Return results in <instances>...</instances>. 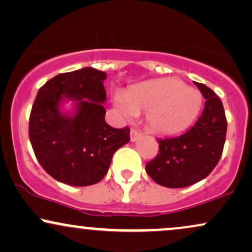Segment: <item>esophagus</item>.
<instances>
[{
	"instance_id": "esophagus-1",
	"label": "esophagus",
	"mask_w": 252,
	"mask_h": 252,
	"mask_svg": "<svg viewBox=\"0 0 252 252\" xmlns=\"http://www.w3.org/2000/svg\"><path fill=\"white\" fill-rule=\"evenodd\" d=\"M142 136H143V132L138 131V130L131 129V131H130V139H131V142H136L138 138H141Z\"/></svg>"
}]
</instances>
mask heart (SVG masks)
<instances>
[{
	"instance_id": "heart-1",
	"label": "heart",
	"mask_w": 252,
	"mask_h": 252,
	"mask_svg": "<svg viewBox=\"0 0 252 252\" xmlns=\"http://www.w3.org/2000/svg\"><path fill=\"white\" fill-rule=\"evenodd\" d=\"M117 107L126 115L147 113V126L160 135H175L191 126L202 108L201 93L177 78L147 81L117 95Z\"/></svg>"
}]
</instances>
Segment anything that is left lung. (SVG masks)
<instances>
[{
    "label": "left lung",
    "instance_id": "8db88e82",
    "mask_svg": "<svg viewBox=\"0 0 252 252\" xmlns=\"http://www.w3.org/2000/svg\"><path fill=\"white\" fill-rule=\"evenodd\" d=\"M195 84L205 99L198 121L183 135L157 139L158 154L145 165L159 186L174 189L195 184L214 170L222 156L228 126L222 101L210 88Z\"/></svg>",
    "mask_w": 252,
    "mask_h": 252
}]
</instances>
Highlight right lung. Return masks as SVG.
<instances>
[{"instance_id":"right-lung-1","label":"right lung","mask_w":252,"mask_h":252,"mask_svg":"<svg viewBox=\"0 0 252 252\" xmlns=\"http://www.w3.org/2000/svg\"><path fill=\"white\" fill-rule=\"evenodd\" d=\"M92 66L53 77L38 90L29 118V138L42 168L61 183L87 187L107 175L118 148L130 141L128 126L105 122L104 80ZM74 102L72 113L60 109Z\"/></svg>"}]
</instances>
